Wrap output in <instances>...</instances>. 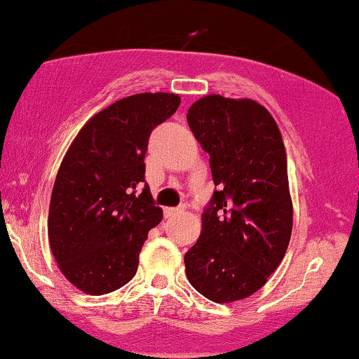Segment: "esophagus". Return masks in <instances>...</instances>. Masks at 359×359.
<instances>
[{
  "mask_svg": "<svg viewBox=\"0 0 359 359\" xmlns=\"http://www.w3.org/2000/svg\"><path fill=\"white\" fill-rule=\"evenodd\" d=\"M180 212H182V209H179V207H165V209H163V215H165L167 219L174 217V215Z\"/></svg>",
  "mask_w": 359,
  "mask_h": 359,
  "instance_id": "esophagus-1",
  "label": "esophagus"
}]
</instances>
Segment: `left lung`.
<instances>
[{"label":"left lung","mask_w":359,"mask_h":359,"mask_svg":"<svg viewBox=\"0 0 359 359\" xmlns=\"http://www.w3.org/2000/svg\"><path fill=\"white\" fill-rule=\"evenodd\" d=\"M187 123L210 155L217 191L185 254L189 283L214 303L252 296L286 254L292 231L287 161L273 115L250 98L207 95Z\"/></svg>","instance_id":"8db88e82"}]
</instances>
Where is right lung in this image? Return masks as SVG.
Wrapping results in <instances>:
<instances>
[{
  "instance_id": "add662e5",
  "label": "right lung",
  "mask_w": 359,
  "mask_h": 359,
  "mask_svg": "<svg viewBox=\"0 0 359 359\" xmlns=\"http://www.w3.org/2000/svg\"><path fill=\"white\" fill-rule=\"evenodd\" d=\"M175 93H137L98 111L76 133L56 174L48 239L62 274L102 296L137 273L150 229L162 221L145 182L150 133L175 114Z\"/></svg>"
}]
</instances>
